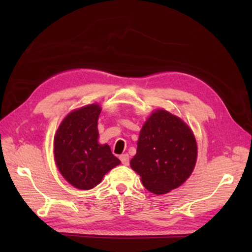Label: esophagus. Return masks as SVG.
Instances as JSON below:
<instances>
[{
    "instance_id": "esophagus-1",
    "label": "esophagus",
    "mask_w": 252,
    "mask_h": 252,
    "mask_svg": "<svg viewBox=\"0 0 252 252\" xmlns=\"http://www.w3.org/2000/svg\"><path fill=\"white\" fill-rule=\"evenodd\" d=\"M120 160H121L122 164L127 165V164H129V155H127V154L121 155V156H120Z\"/></svg>"
}]
</instances>
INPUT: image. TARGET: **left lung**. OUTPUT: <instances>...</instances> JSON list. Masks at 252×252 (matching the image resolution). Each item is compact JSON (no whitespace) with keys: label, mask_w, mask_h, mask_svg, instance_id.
<instances>
[{"label":"left lung","mask_w":252,"mask_h":252,"mask_svg":"<svg viewBox=\"0 0 252 252\" xmlns=\"http://www.w3.org/2000/svg\"><path fill=\"white\" fill-rule=\"evenodd\" d=\"M197 145L194 134L180 118L157 110L143 126L131 168L154 194H165L182 185L194 170Z\"/></svg>","instance_id":"1"}]
</instances>
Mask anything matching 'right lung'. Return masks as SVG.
I'll return each instance as SVG.
<instances>
[{"label":"right lung","instance_id":"right-lung-1","mask_svg":"<svg viewBox=\"0 0 252 252\" xmlns=\"http://www.w3.org/2000/svg\"><path fill=\"white\" fill-rule=\"evenodd\" d=\"M96 104L70 112L61 123L54 138V156L62 175L79 189H91L109 170L120 163L110 147L98 144Z\"/></svg>","mask_w":252,"mask_h":252}]
</instances>
